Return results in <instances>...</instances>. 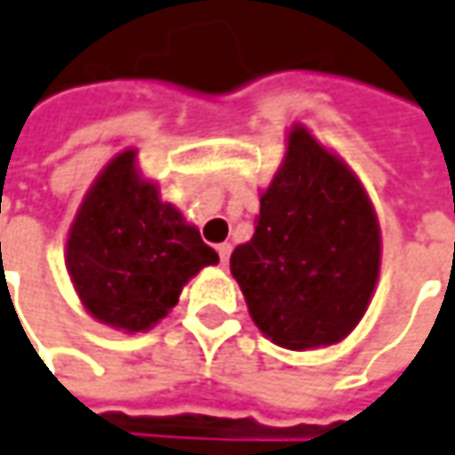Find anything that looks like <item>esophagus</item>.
<instances>
[{
	"mask_svg": "<svg viewBox=\"0 0 455 455\" xmlns=\"http://www.w3.org/2000/svg\"><path fill=\"white\" fill-rule=\"evenodd\" d=\"M216 251H219V259H221V267H227L228 256H231V243H219Z\"/></svg>",
	"mask_w": 455,
	"mask_h": 455,
	"instance_id": "34e87169",
	"label": "esophagus"
}]
</instances>
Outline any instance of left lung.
<instances>
[{"label": "left lung", "mask_w": 455, "mask_h": 455, "mask_svg": "<svg viewBox=\"0 0 455 455\" xmlns=\"http://www.w3.org/2000/svg\"><path fill=\"white\" fill-rule=\"evenodd\" d=\"M379 268L381 228L366 188L296 124L251 241L231 253L253 323L293 351L339 344L366 314Z\"/></svg>", "instance_id": "left-lung-1"}]
</instances>
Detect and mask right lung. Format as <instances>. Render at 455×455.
Masks as SVG:
<instances>
[{"label":"right lung","mask_w":455,"mask_h":455,"mask_svg":"<svg viewBox=\"0 0 455 455\" xmlns=\"http://www.w3.org/2000/svg\"><path fill=\"white\" fill-rule=\"evenodd\" d=\"M219 264L199 228L141 179L137 151L114 156L94 179L67 239V271L84 308L111 329L149 331L204 267Z\"/></svg>","instance_id":"add662e5"}]
</instances>
